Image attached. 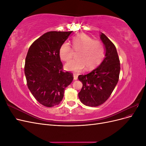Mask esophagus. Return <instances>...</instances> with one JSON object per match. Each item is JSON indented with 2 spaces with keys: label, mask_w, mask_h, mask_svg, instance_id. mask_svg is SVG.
<instances>
[{
  "label": "esophagus",
  "mask_w": 146,
  "mask_h": 146,
  "mask_svg": "<svg viewBox=\"0 0 146 146\" xmlns=\"http://www.w3.org/2000/svg\"><path fill=\"white\" fill-rule=\"evenodd\" d=\"M77 78H78L77 75L74 74V80H77Z\"/></svg>",
  "instance_id": "34e87169"
}]
</instances>
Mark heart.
Wrapping results in <instances>:
<instances>
[{"label":"heart","instance_id":"heart-1","mask_svg":"<svg viewBox=\"0 0 146 146\" xmlns=\"http://www.w3.org/2000/svg\"><path fill=\"white\" fill-rule=\"evenodd\" d=\"M72 47L75 51L78 52L77 59L66 63L65 69L75 72H80L85 68L88 70L94 69L100 63L104 55L102 44L84 34L79 35L74 38ZM60 56L65 61L72 58V50L68 42H64L60 47Z\"/></svg>","mask_w":146,"mask_h":146}]
</instances>
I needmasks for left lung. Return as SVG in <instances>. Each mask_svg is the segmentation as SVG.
<instances>
[{
	"label": "left lung",
	"mask_w": 146,
	"mask_h": 146,
	"mask_svg": "<svg viewBox=\"0 0 146 146\" xmlns=\"http://www.w3.org/2000/svg\"><path fill=\"white\" fill-rule=\"evenodd\" d=\"M100 38L105 50L102 62L89 74L78 77L83 83L78 98L83 104L89 107H98L110 98L120 73V61L115 46L103 33H100Z\"/></svg>",
	"instance_id": "left-lung-1"
}]
</instances>
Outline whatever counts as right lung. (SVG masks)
<instances>
[{
  "label": "right lung",
  "instance_id": "add662e5",
  "mask_svg": "<svg viewBox=\"0 0 146 146\" xmlns=\"http://www.w3.org/2000/svg\"><path fill=\"white\" fill-rule=\"evenodd\" d=\"M72 32H47L28 50L24 67L27 86L34 98L45 107L58 105L64 89L73 80L71 73L63 71L60 57V47Z\"/></svg>",
  "mask_w": 146,
  "mask_h": 146
}]
</instances>
